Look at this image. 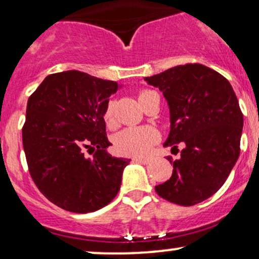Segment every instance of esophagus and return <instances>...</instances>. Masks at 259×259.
<instances>
[{
	"instance_id": "34e87169",
	"label": "esophagus",
	"mask_w": 259,
	"mask_h": 259,
	"mask_svg": "<svg viewBox=\"0 0 259 259\" xmlns=\"http://www.w3.org/2000/svg\"><path fill=\"white\" fill-rule=\"evenodd\" d=\"M134 162H138L140 164H148L151 162L150 158H144V157H135Z\"/></svg>"
}]
</instances>
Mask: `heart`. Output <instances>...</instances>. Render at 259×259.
<instances>
[{"label":"heart","instance_id":"b5f03b06","mask_svg":"<svg viewBox=\"0 0 259 259\" xmlns=\"http://www.w3.org/2000/svg\"><path fill=\"white\" fill-rule=\"evenodd\" d=\"M151 91L140 92L139 100L146 96ZM103 119L108 125H112L114 120L113 103L109 102L106 107ZM157 140V133L148 126H132L121 130L114 138V146L117 152L126 156H144L146 154Z\"/></svg>","mask_w":259,"mask_h":259}]
</instances>
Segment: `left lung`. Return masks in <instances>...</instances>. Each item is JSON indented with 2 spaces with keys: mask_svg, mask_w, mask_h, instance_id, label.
Returning a JSON list of instances; mask_svg holds the SVG:
<instances>
[{
  "mask_svg": "<svg viewBox=\"0 0 259 259\" xmlns=\"http://www.w3.org/2000/svg\"><path fill=\"white\" fill-rule=\"evenodd\" d=\"M163 92L169 107L170 130L164 146L178 150L173 174L157 185L160 197L194 206L214 195L228 179L240 154L243 115L230 82L203 64L177 65L144 78Z\"/></svg>",
  "mask_w": 259,
  "mask_h": 259,
  "instance_id": "left-lung-1",
  "label": "left lung"
}]
</instances>
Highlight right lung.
<instances>
[{
	"label": "right lung",
	"instance_id": "right-lung-1",
	"mask_svg": "<svg viewBox=\"0 0 259 259\" xmlns=\"http://www.w3.org/2000/svg\"><path fill=\"white\" fill-rule=\"evenodd\" d=\"M121 85L79 70L46 76L26 106L23 147L35 185L47 200L74 213L107 206L120 189L130 159L107 152L103 119ZM85 148H97L92 159Z\"/></svg>",
	"mask_w": 259,
	"mask_h": 259
}]
</instances>
